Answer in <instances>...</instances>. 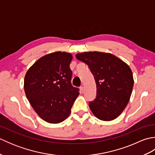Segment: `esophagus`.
<instances>
[{"mask_svg":"<svg viewBox=\"0 0 155 155\" xmlns=\"http://www.w3.org/2000/svg\"><path fill=\"white\" fill-rule=\"evenodd\" d=\"M80 88H81V91L82 93H84V87H83V86H81V87H80Z\"/></svg>","mask_w":155,"mask_h":155,"instance_id":"34e87169","label":"esophagus"}]
</instances>
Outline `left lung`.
I'll use <instances>...</instances> for the list:
<instances>
[{"label":"left lung","instance_id":"1","mask_svg":"<svg viewBox=\"0 0 155 155\" xmlns=\"http://www.w3.org/2000/svg\"><path fill=\"white\" fill-rule=\"evenodd\" d=\"M76 57L88 66L96 82V98L89 103L92 113L102 120L115 119L127 107L132 93L134 79L130 68L107 52H84Z\"/></svg>","mask_w":155,"mask_h":155}]
</instances>
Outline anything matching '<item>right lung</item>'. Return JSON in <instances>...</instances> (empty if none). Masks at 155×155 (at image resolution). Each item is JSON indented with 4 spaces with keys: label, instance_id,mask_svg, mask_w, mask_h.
Segmentation results:
<instances>
[{
    "label": "right lung",
    "instance_id": "right-lung-1",
    "mask_svg": "<svg viewBox=\"0 0 155 155\" xmlns=\"http://www.w3.org/2000/svg\"><path fill=\"white\" fill-rule=\"evenodd\" d=\"M72 59L68 52H52L39 58L25 74L26 96L38 116L48 123L67 118L79 94V89L71 82Z\"/></svg>",
    "mask_w": 155,
    "mask_h": 155
}]
</instances>
